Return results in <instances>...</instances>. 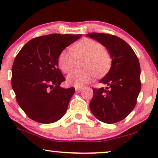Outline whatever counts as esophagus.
Instances as JSON below:
<instances>
[{
	"label": "esophagus",
	"instance_id": "esophagus-1",
	"mask_svg": "<svg viewBox=\"0 0 158 158\" xmlns=\"http://www.w3.org/2000/svg\"><path fill=\"white\" fill-rule=\"evenodd\" d=\"M83 87H76L75 88V90H76L77 92H81L82 90H83Z\"/></svg>",
	"mask_w": 158,
	"mask_h": 158
}]
</instances>
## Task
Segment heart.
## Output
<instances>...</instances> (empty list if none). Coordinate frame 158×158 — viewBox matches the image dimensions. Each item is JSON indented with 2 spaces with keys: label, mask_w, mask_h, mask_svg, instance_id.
<instances>
[{
  "label": "heart",
  "mask_w": 158,
  "mask_h": 158,
  "mask_svg": "<svg viewBox=\"0 0 158 158\" xmlns=\"http://www.w3.org/2000/svg\"><path fill=\"white\" fill-rule=\"evenodd\" d=\"M76 57L85 58L84 71L75 70L67 77V83L75 87H82L94 79L95 72L103 74L111 64L109 53L103 49L101 43L90 39H83L76 43L72 48L68 47L60 52L58 57V65L64 73L70 72L74 68Z\"/></svg>",
  "instance_id": "1"
}]
</instances>
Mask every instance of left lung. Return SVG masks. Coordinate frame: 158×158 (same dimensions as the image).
Instances as JSON below:
<instances>
[{
	"label": "left lung",
	"mask_w": 158,
	"mask_h": 158,
	"mask_svg": "<svg viewBox=\"0 0 158 158\" xmlns=\"http://www.w3.org/2000/svg\"><path fill=\"white\" fill-rule=\"evenodd\" d=\"M86 36L103 45L110 54L111 68L101 79L106 88H94L89 106L95 117L106 124L120 122L132 111L141 90L140 65L127 43L111 34L90 33Z\"/></svg>",
	"instance_id": "1"
}]
</instances>
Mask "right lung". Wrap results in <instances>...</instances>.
Returning a JSON list of instances; mask_svg holds the SVG:
<instances>
[{"label": "right lung", "mask_w": 158, "mask_h": 158, "mask_svg": "<svg viewBox=\"0 0 158 158\" xmlns=\"http://www.w3.org/2000/svg\"><path fill=\"white\" fill-rule=\"evenodd\" d=\"M81 36H39L28 42L16 55L12 67V88L17 103L31 119L51 124L65 114L75 88L60 87L65 79L58 68V57Z\"/></svg>", "instance_id": "right-lung-1"}]
</instances>
